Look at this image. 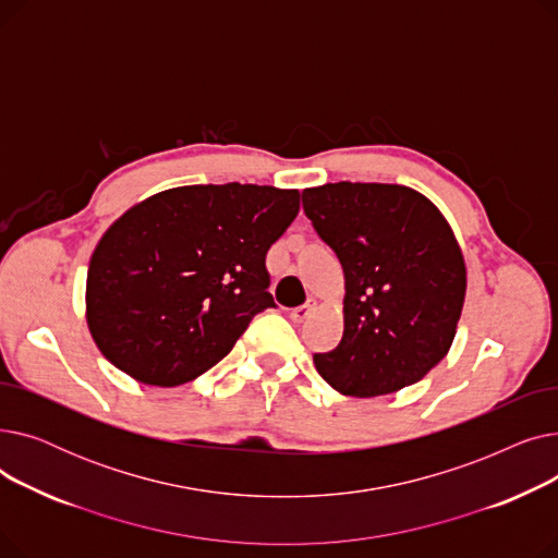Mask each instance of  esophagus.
Masks as SVG:
<instances>
[{"label": "esophagus", "instance_id": "34e87169", "mask_svg": "<svg viewBox=\"0 0 558 558\" xmlns=\"http://www.w3.org/2000/svg\"><path fill=\"white\" fill-rule=\"evenodd\" d=\"M316 307V301H312V299H307V303H303V305H299V307H294L289 312V316H291V320H294V324H303V320L312 314V310Z\"/></svg>", "mask_w": 558, "mask_h": 558}]
</instances>
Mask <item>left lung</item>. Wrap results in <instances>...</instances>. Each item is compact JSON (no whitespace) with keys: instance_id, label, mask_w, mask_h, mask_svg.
Returning <instances> with one entry per match:
<instances>
[{"instance_id":"left-lung-1","label":"left lung","mask_w":558,"mask_h":558,"mask_svg":"<svg viewBox=\"0 0 558 558\" xmlns=\"http://www.w3.org/2000/svg\"><path fill=\"white\" fill-rule=\"evenodd\" d=\"M303 210L341 262L343 337L314 366L353 398L423 379L452 345L465 264L436 205L404 185L328 183L303 192Z\"/></svg>"}]
</instances>
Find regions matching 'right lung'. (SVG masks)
Listing matches in <instances>:
<instances>
[{
  "label": "right lung",
  "instance_id": "obj_1",
  "mask_svg": "<svg viewBox=\"0 0 558 558\" xmlns=\"http://www.w3.org/2000/svg\"><path fill=\"white\" fill-rule=\"evenodd\" d=\"M299 190L187 185L133 205L99 240L87 328L137 383L179 387L221 362L276 307L267 253L296 219Z\"/></svg>",
  "mask_w": 558,
  "mask_h": 558
}]
</instances>
